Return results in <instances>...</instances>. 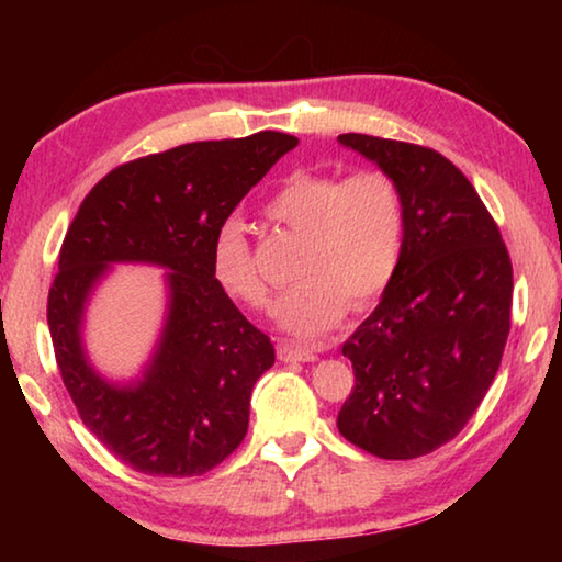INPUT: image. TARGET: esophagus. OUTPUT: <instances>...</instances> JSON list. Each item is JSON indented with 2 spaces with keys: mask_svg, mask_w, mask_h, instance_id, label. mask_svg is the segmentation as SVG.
<instances>
[{
  "mask_svg": "<svg viewBox=\"0 0 562 562\" xmlns=\"http://www.w3.org/2000/svg\"><path fill=\"white\" fill-rule=\"evenodd\" d=\"M278 357L280 361H315L317 359L315 349L304 345H292V341H284V345L278 347Z\"/></svg>",
  "mask_w": 562,
  "mask_h": 562,
  "instance_id": "34e87169",
  "label": "esophagus"
}]
</instances>
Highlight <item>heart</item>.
I'll return each mask as SVG.
<instances>
[{"mask_svg":"<svg viewBox=\"0 0 562 562\" xmlns=\"http://www.w3.org/2000/svg\"><path fill=\"white\" fill-rule=\"evenodd\" d=\"M274 225L302 237L300 282L274 310L280 327L319 337L349 310H367L394 282L404 252L406 205L402 188L382 168L347 178L329 170H294L265 203ZM211 270L225 294L250 310L272 304L270 284L255 262L243 225L225 223L213 237Z\"/></svg>","mask_w":562,"mask_h":562,"instance_id":"heart-1","label":"heart"}]
</instances>
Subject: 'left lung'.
Segmentation results:
<instances>
[{
	"label": "left lung",
	"mask_w": 562,
	"mask_h": 562,
	"mask_svg": "<svg viewBox=\"0 0 562 562\" xmlns=\"http://www.w3.org/2000/svg\"><path fill=\"white\" fill-rule=\"evenodd\" d=\"M339 140L394 176L406 233L394 282L341 345L355 386L337 426L379 459H418L463 431L498 372L510 255L471 180L439 150L367 133Z\"/></svg>",
	"instance_id": "1"
}]
</instances>
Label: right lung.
Masks as SVG:
<instances>
[{
	"label": "right lung",
	"instance_id": "right-lung-1",
	"mask_svg": "<svg viewBox=\"0 0 562 562\" xmlns=\"http://www.w3.org/2000/svg\"><path fill=\"white\" fill-rule=\"evenodd\" d=\"M297 144L260 131L128 160L91 188L66 231L46 302L54 357L81 422L128 469L203 475L243 443L252 386L274 364V347L215 282L213 237ZM109 261L175 270L159 355L126 390L101 383L78 345L82 300Z\"/></svg>",
	"mask_w": 562,
	"mask_h": 562
}]
</instances>
